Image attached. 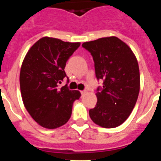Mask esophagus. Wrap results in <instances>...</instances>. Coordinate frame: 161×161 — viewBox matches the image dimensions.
Wrapping results in <instances>:
<instances>
[{
  "instance_id": "1",
  "label": "esophagus",
  "mask_w": 161,
  "mask_h": 161,
  "mask_svg": "<svg viewBox=\"0 0 161 161\" xmlns=\"http://www.w3.org/2000/svg\"><path fill=\"white\" fill-rule=\"evenodd\" d=\"M80 93H81V95L83 96V95H85V93H86V90H82L80 91Z\"/></svg>"
}]
</instances>
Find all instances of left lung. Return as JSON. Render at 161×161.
Masks as SVG:
<instances>
[{
    "mask_svg": "<svg viewBox=\"0 0 161 161\" xmlns=\"http://www.w3.org/2000/svg\"><path fill=\"white\" fill-rule=\"evenodd\" d=\"M82 47L93 56L97 79L103 80L89 116L102 127H117L130 116L137 102L140 88L137 59L128 45L115 36L85 42Z\"/></svg>",
    "mask_w": 161,
    "mask_h": 161,
    "instance_id": "left-lung-1",
    "label": "left lung"
}]
</instances>
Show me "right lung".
<instances>
[{"mask_svg":"<svg viewBox=\"0 0 161 161\" xmlns=\"http://www.w3.org/2000/svg\"><path fill=\"white\" fill-rule=\"evenodd\" d=\"M80 42L43 37L28 51L20 71V89L25 109L38 124L47 129L63 126L72 114V104L80 97L59 84L66 77V62Z\"/></svg>","mask_w":161,"mask_h":161,"instance_id":"right-lung-1","label":"right lung"}]
</instances>
